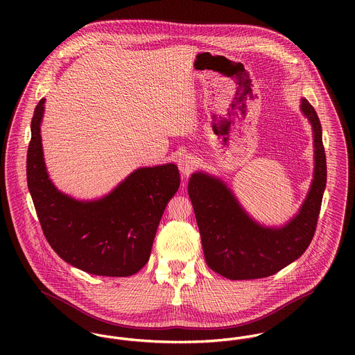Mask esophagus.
Returning a JSON list of instances; mask_svg holds the SVG:
<instances>
[{
	"instance_id": "esophagus-1",
	"label": "esophagus",
	"mask_w": 355,
	"mask_h": 355,
	"mask_svg": "<svg viewBox=\"0 0 355 355\" xmlns=\"http://www.w3.org/2000/svg\"><path fill=\"white\" fill-rule=\"evenodd\" d=\"M179 169L183 176H189L197 166V159L191 154H184L179 158Z\"/></svg>"
}]
</instances>
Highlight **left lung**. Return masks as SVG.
I'll return each mask as SVG.
<instances>
[{
  "label": "left lung",
  "instance_id": "1",
  "mask_svg": "<svg viewBox=\"0 0 355 355\" xmlns=\"http://www.w3.org/2000/svg\"><path fill=\"white\" fill-rule=\"evenodd\" d=\"M301 110L313 127L314 175L298 214L286 225L273 228L254 221L227 184L214 176L197 172L189 180L206 263L227 279L272 276L298 259L314 236L327 184V158L314 107L302 100Z\"/></svg>",
  "mask_w": 355,
  "mask_h": 355
}]
</instances>
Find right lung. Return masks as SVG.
<instances>
[{
    "label": "right lung",
    "mask_w": 355,
    "mask_h": 355,
    "mask_svg": "<svg viewBox=\"0 0 355 355\" xmlns=\"http://www.w3.org/2000/svg\"><path fill=\"white\" fill-rule=\"evenodd\" d=\"M44 110L41 100L31 120L27 184L51 249L92 275L125 277L139 272L149 261L165 206L180 186L178 166L139 168L101 200L78 201L49 179L41 139Z\"/></svg>",
    "instance_id": "add662e5"
}]
</instances>
